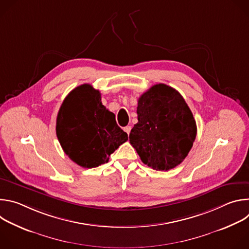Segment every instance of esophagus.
<instances>
[{
  "label": "esophagus",
  "instance_id": "obj_1",
  "mask_svg": "<svg viewBox=\"0 0 249 249\" xmlns=\"http://www.w3.org/2000/svg\"><path fill=\"white\" fill-rule=\"evenodd\" d=\"M124 131L129 135V134H130V131H131V126H126V127H124Z\"/></svg>",
  "mask_w": 249,
  "mask_h": 249
}]
</instances>
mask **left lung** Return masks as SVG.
Masks as SVG:
<instances>
[{"label": "left lung", "instance_id": "obj_1", "mask_svg": "<svg viewBox=\"0 0 249 249\" xmlns=\"http://www.w3.org/2000/svg\"><path fill=\"white\" fill-rule=\"evenodd\" d=\"M138 123L130 144L148 166L169 170L190 152L197 134L196 122L182 95L164 84L153 86L138 100Z\"/></svg>", "mask_w": 249, "mask_h": 249}]
</instances>
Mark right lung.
Instances as JSON below:
<instances>
[{
	"label": "right lung",
	"mask_w": 249,
	"mask_h": 249,
	"mask_svg": "<svg viewBox=\"0 0 249 249\" xmlns=\"http://www.w3.org/2000/svg\"><path fill=\"white\" fill-rule=\"evenodd\" d=\"M56 134L65 154L80 166L96 167L128 140L115 115L101 102L100 92L84 84L64 99L56 121Z\"/></svg>",
	"instance_id": "add662e5"
}]
</instances>
